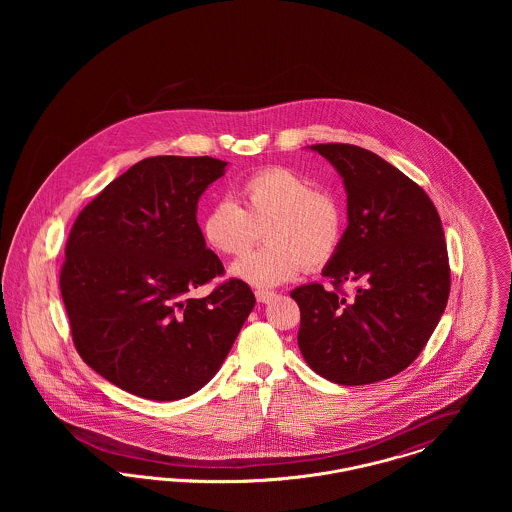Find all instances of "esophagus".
Returning a JSON list of instances; mask_svg holds the SVG:
<instances>
[{"mask_svg": "<svg viewBox=\"0 0 512 512\" xmlns=\"http://www.w3.org/2000/svg\"><path fill=\"white\" fill-rule=\"evenodd\" d=\"M255 297H257L259 303H270L274 299V293L267 292V290H257Z\"/></svg>", "mask_w": 512, "mask_h": 512, "instance_id": "esophagus-1", "label": "esophagus"}]
</instances>
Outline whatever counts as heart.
<instances>
[{
    "label": "heart",
    "mask_w": 512,
    "mask_h": 512,
    "mask_svg": "<svg viewBox=\"0 0 512 512\" xmlns=\"http://www.w3.org/2000/svg\"><path fill=\"white\" fill-rule=\"evenodd\" d=\"M242 207L230 199L213 203L201 219V234L220 255L238 257L265 232L267 245L230 267V276L268 290L309 268L324 267L340 249L343 209L328 192H318L288 169H267L245 178Z\"/></svg>",
    "instance_id": "obj_1"
}]
</instances>
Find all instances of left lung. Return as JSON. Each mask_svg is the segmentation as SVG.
<instances>
[{"instance_id":"8db88e82","label":"left lung","mask_w":512,"mask_h":512,"mask_svg":"<svg viewBox=\"0 0 512 512\" xmlns=\"http://www.w3.org/2000/svg\"><path fill=\"white\" fill-rule=\"evenodd\" d=\"M309 147L338 171L347 194V228L322 276L357 290L345 299L317 282L295 288L297 343L326 380L374 384L413 363L445 311L443 226L426 192L380 155L349 144Z\"/></svg>"}]
</instances>
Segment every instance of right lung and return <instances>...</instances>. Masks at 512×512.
<instances>
[{"label":"right lung","mask_w":512,"mask_h":512,"mask_svg":"<svg viewBox=\"0 0 512 512\" xmlns=\"http://www.w3.org/2000/svg\"><path fill=\"white\" fill-rule=\"evenodd\" d=\"M228 163L149 157L115 178L74 222L61 270L73 341L99 376L132 395L176 401L228 357L255 295L230 280L197 224V201Z\"/></svg>","instance_id":"add662e5"}]
</instances>
